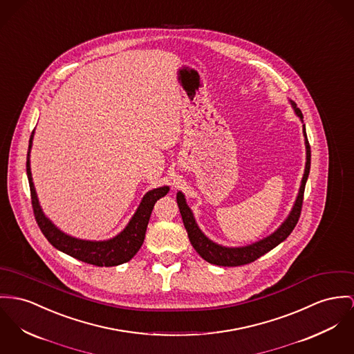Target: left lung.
<instances>
[{
  "label": "left lung",
  "mask_w": 354,
  "mask_h": 354,
  "mask_svg": "<svg viewBox=\"0 0 354 354\" xmlns=\"http://www.w3.org/2000/svg\"><path fill=\"white\" fill-rule=\"evenodd\" d=\"M294 109L297 111V114L300 118H303V114L295 104H292ZM303 132L306 137V149H307V162H306V169H304V175L301 179V186H300L299 195L297 198L295 206L291 212V214L286 219V222L273 233L270 237L256 243V244L244 246V248H225V246H219V245L212 243L207 237H205V234L199 230V227L195 223V219L192 217L185 195L182 192H178L176 195V201H178V206L182 214V219L185 223V227L187 230L190 243L194 249L198 252V254L206 260L210 264H216L221 267H239V266H245L249 263H253L254 260H257L259 257H261L263 254H266L267 252H270L274 246L283 243L294 230V227L297 226L298 221H299L300 213H301V206H303V195H304V187H306V182L310 174V164H311V149H310V144L307 140V133H306V128L303 127Z\"/></svg>",
  "instance_id": "left-lung-1"
}]
</instances>
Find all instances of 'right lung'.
<instances>
[{"mask_svg":"<svg viewBox=\"0 0 354 354\" xmlns=\"http://www.w3.org/2000/svg\"><path fill=\"white\" fill-rule=\"evenodd\" d=\"M32 137H33V132L29 138L27 153V175L29 190H30V201H32L33 216L37 222V226L40 227L41 233L48 240V243L71 257L97 267H114V266H120L129 261L144 243L147 226H148L155 203L158 202V199L164 196L169 189L160 187V189H155L147 192L145 196L142 198L141 205L137 209L136 214L131 219L127 229L109 241L97 243V241H83L78 239H73L62 233L59 229H56L54 225L44 217L39 206L37 196L32 183L30 168H29V151L32 147Z\"/></svg>","mask_w":354,"mask_h":354,"instance_id":"1","label":"right lung"}]
</instances>
